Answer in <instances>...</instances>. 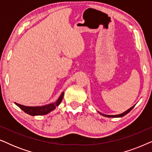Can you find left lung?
Masks as SVG:
<instances>
[{
    "mask_svg": "<svg viewBox=\"0 0 152 152\" xmlns=\"http://www.w3.org/2000/svg\"><path fill=\"white\" fill-rule=\"evenodd\" d=\"M134 107H135V105L133 106L132 107H131L129 109L127 110V111H126L125 112H124V113H121V114H119V115H105V114H102V113H100V114H102V115H104V116H105V117H108V118H120V117H122V116L126 115V114H127L128 113H129V112H130L131 111H132V109H133V108H134Z\"/></svg>",
    "mask_w": 152,
    "mask_h": 152,
    "instance_id": "obj_1",
    "label": "left lung"
}]
</instances>
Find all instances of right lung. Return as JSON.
<instances>
[{"label": "right lung", "mask_w": 152, "mask_h": 152, "mask_svg": "<svg viewBox=\"0 0 152 152\" xmlns=\"http://www.w3.org/2000/svg\"><path fill=\"white\" fill-rule=\"evenodd\" d=\"M64 97V92L61 93L59 99L55 103H52L50 104L43 106V107H26L19 104L15 103L20 109H22L26 113L29 114L30 115H45L50 112L53 111L56 108V107L59 105V104L61 102L62 99Z\"/></svg>", "instance_id": "add662e5"}]
</instances>
